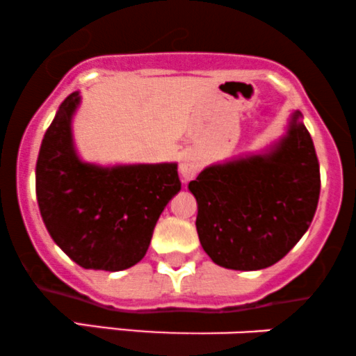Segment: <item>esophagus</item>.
Masks as SVG:
<instances>
[{
	"label": "esophagus",
	"instance_id": "obj_1",
	"mask_svg": "<svg viewBox=\"0 0 356 356\" xmlns=\"http://www.w3.org/2000/svg\"><path fill=\"white\" fill-rule=\"evenodd\" d=\"M199 159L195 157L194 154H186L184 157L181 159V165H179V170H181V175L186 181H189V179L195 177V174L199 172Z\"/></svg>",
	"mask_w": 356,
	"mask_h": 356
}]
</instances>
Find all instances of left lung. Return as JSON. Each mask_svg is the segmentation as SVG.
I'll list each match as a JSON object with an SVG mask.
<instances>
[{
	"label": "left lung",
	"mask_w": 356,
	"mask_h": 356,
	"mask_svg": "<svg viewBox=\"0 0 356 356\" xmlns=\"http://www.w3.org/2000/svg\"><path fill=\"white\" fill-rule=\"evenodd\" d=\"M300 118L293 113L286 137L268 154L206 167L189 182L199 241L219 266H273L308 231L321 181L312 136Z\"/></svg>",
	"instance_id": "1"
}]
</instances>
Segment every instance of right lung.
Returning <instances> with one entry per match:
<instances>
[{
  "mask_svg": "<svg viewBox=\"0 0 356 356\" xmlns=\"http://www.w3.org/2000/svg\"><path fill=\"white\" fill-rule=\"evenodd\" d=\"M79 92L61 102L36 161V199L51 239L85 269L122 271L145 256L159 216L181 191L177 164L99 167L73 147Z\"/></svg>",
  "mask_w": 356,
  "mask_h": 356,
  "instance_id": "1",
  "label": "right lung"
}]
</instances>
